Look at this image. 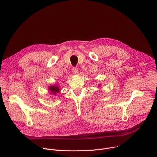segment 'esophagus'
Returning <instances> with one entry per match:
<instances>
[{
	"instance_id": "obj_1",
	"label": "esophagus",
	"mask_w": 157,
	"mask_h": 157,
	"mask_svg": "<svg viewBox=\"0 0 157 157\" xmlns=\"http://www.w3.org/2000/svg\"><path fill=\"white\" fill-rule=\"evenodd\" d=\"M72 72L74 74H78V72H79V71H78V69L76 67H73L72 69Z\"/></svg>"
}]
</instances>
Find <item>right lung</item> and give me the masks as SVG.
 <instances>
[{"label": "right lung", "instance_id": "right-lung-1", "mask_svg": "<svg viewBox=\"0 0 157 157\" xmlns=\"http://www.w3.org/2000/svg\"><path fill=\"white\" fill-rule=\"evenodd\" d=\"M49 90H50L51 91V93L53 94H56V93H58L59 92V88L58 86H51L50 87H49Z\"/></svg>", "mask_w": 157, "mask_h": 157}]
</instances>
